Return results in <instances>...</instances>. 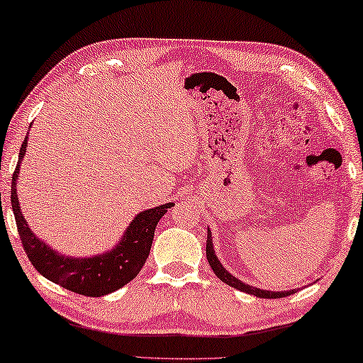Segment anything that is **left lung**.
Here are the masks:
<instances>
[{
	"instance_id": "8db88e82",
	"label": "left lung",
	"mask_w": 363,
	"mask_h": 363,
	"mask_svg": "<svg viewBox=\"0 0 363 363\" xmlns=\"http://www.w3.org/2000/svg\"><path fill=\"white\" fill-rule=\"evenodd\" d=\"M206 258H208V263L213 272H215V274L220 278L223 283H226L228 286L234 287V289L238 291H242V292H247V294H252V296H257L260 298H281V297H287L291 294H294L296 291L298 289H291V291H267V289H260V287H254L250 284H245L242 283V281L235 278V276H233L231 273L228 272L226 268L223 267V263L220 262V258L216 257L215 254V249H213V239H211V231L210 228L206 229Z\"/></svg>"
}]
</instances>
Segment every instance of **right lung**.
Returning a JSON list of instances; mask_svg holds the SVG:
<instances>
[{"mask_svg": "<svg viewBox=\"0 0 363 363\" xmlns=\"http://www.w3.org/2000/svg\"><path fill=\"white\" fill-rule=\"evenodd\" d=\"M27 140L28 137L22 142L19 161L13 174V182H11V205H13L17 231H19L28 260L32 262L37 272L51 283L60 284L76 294L101 297L121 289L140 273L150 254L155 228L174 203H163L137 213L116 245L103 254L91 257L62 255L61 252L51 249L48 244L38 239L22 215L16 186L19 181L21 163L26 157Z\"/></svg>", "mask_w": 363, "mask_h": 363, "instance_id": "1", "label": "right lung"}]
</instances>
